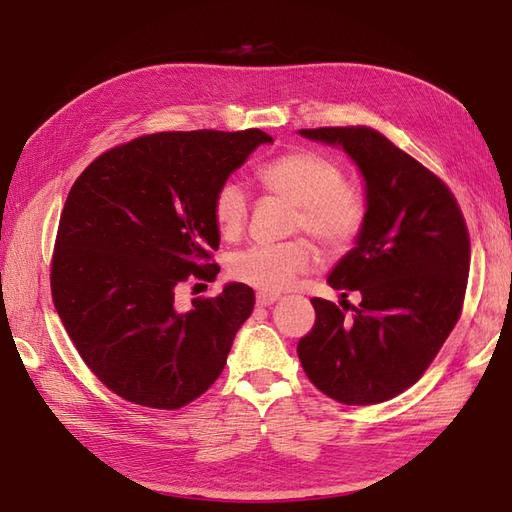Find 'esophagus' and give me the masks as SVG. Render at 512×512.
<instances>
[{"mask_svg": "<svg viewBox=\"0 0 512 512\" xmlns=\"http://www.w3.org/2000/svg\"><path fill=\"white\" fill-rule=\"evenodd\" d=\"M275 301H280V294H275V292H258L256 294V303L262 307L273 305Z\"/></svg>", "mask_w": 512, "mask_h": 512, "instance_id": "obj_1", "label": "esophagus"}]
</instances>
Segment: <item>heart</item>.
I'll return each instance as SVG.
<instances>
[{
  "label": "heart",
  "mask_w": 512,
  "mask_h": 512,
  "mask_svg": "<svg viewBox=\"0 0 512 512\" xmlns=\"http://www.w3.org/2000/svg\"><path fill=\"white\" fill-rule=\"evenodd\" d=\"M256 177L265 190L297 207L294 226L327 247L348 245L363 226V203L346 190L344 170L314 151H290L262 164ZM247 196L235 181L222 183L211 200V213L224 237H237L247 222ZM309 265L303 241L256 243L237 252L228 271L237 282L262 292L290 286L294 275Z\"/></svg>",
  "instance_id": "b5f03b06"
}]
</instances>
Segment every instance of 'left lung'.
Masks as SVG:
<instances>
[{"label":"left lung","instance_id":"8db88e82","mask_svg":"<svg viewBox=\"0 0 512 512\" xmlns=\"http://www.w3.org/2000/svg\"><path fill=\"white\" fill-rule=\"evenodd\" d=\"M299 134L342 147L365 183L363 226L327 280L335 290H359L361 303L346 316L312 299L316 324L299 342V359L324 395L380 404L421 378L451 335L468 284V228L451 190L380 132Z\"/></svg>","mask_w":512,"mask_h":512}]
</instances>
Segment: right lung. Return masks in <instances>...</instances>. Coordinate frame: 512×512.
I'll list each match as a JSON object with an SVG mask.
<instances>
[{"label": "right lung", "mask_w": 512, "mask_h": 512, "mask_svg": "<svg viewBox=\"0 0 512 512\" xmlns=\"http://www.w3.org/2000/svg\"><path fill=\"white\" fill-rule=\"evenodd\" d=\"M262 130L158 132L102 153L74 181L51 267L57 314L87 367L119 397L177 410L218 380L254 290L230 282L175 307L190 275L215 280L213 194Z\"/></svg>", "instance_id": "1"}]
</instances>
